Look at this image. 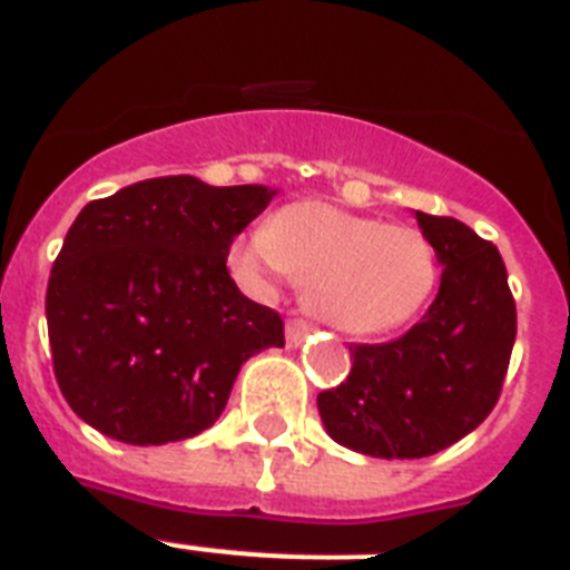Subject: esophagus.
<instances>
[{
    "mask_svg": "<svg viewBox=\"0 0 570 570\" xmlns=\"http://www.w3.org/2000/svg\"><path fill=\"white\" fill-rule=\"evenodd\" d=\"M308 332H312V326H308L303 317L288 320V326H285V337H288V346H299V343L308 337Z\"/></svg>",
    "mask_w": 570,
    "mask_h": 570,
    "instance_id": "obj_1",
    "label": "esophagus"
}]
</instances>
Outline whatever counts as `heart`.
<instances>
[{
  "mask_svg": "<svg viewBox=\"0 0 570 570\" xmlns=\"http://www.w3.org/2000/svg\"><path fill=\"white\" fill-rule=\"evenodd\" d=\"M229 262L250 282L288 271L305 282L308 308L346 335H384L411 323L436 285L434 244L420 229L323 200L279 209L265 235L233 244Z\"/></svg>",
  "mask_w": 570,
  "mask_h": 570,
  "instance_id": "heart-1",
  "label": "heart"
}]
</instances>
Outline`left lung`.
<instances>
[{
    "label": "left lung",
    "mask_w": 570,
    "mask_h": 570,
    "mask_svg": "<svg viewBox=\"0 0 570 570\" xmlns=\"http://www.w3.org/2000/svg\"><path fill=\"white\" fill-rule=\"evenodd\" d=\"M443 267L425 317L390 343H350L352 370L317 396L335 443L384 460L431 458L487 420L515 343L504 258L458 218L416 212Z\"/></svg>",
    "instance_id": "obj_1"
}]
</instances>
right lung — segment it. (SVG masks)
<instances>
[{"mask_svg": "<svg viewBox=\"0 0 570 570\" xmlns=\"http://www.w3.org/2000/svg\"><path fill=\"white\" fill-rule=\"evenodd\" d=\"M276 191L177 174L89 200L46 291L55 379L78 416L127 445L189 440L227 407L242 364L285 346L238 291L233 238Z\"/></svg>", "mask_w": 570, "mask_h": 570, "instance_id": "right-lung-1", "label": "right lung"}]
</instances>
